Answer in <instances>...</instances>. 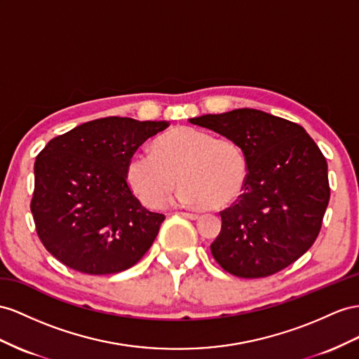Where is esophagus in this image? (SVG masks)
Segmentation results:
<instances>
[{"label":"esophagus","instance_id":"1","mask_svg":"<svg viewBox=\"0 0 359 359\" xmlns=\"http://www.w3.org/2000/svg\"><path fill=\"white\" fill-rule=\"evenodd\" d=\"M180 215H183L185 218H189V219H198L200 218L198 214H192V212H180Z\"/></svg>","mask_w":359,"mask_h":359}]
</instances>
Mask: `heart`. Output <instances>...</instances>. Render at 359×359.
Wrapping results in <instances>:
<instances>
[{"mask_svg":"<svg viewBox=\"0 0 359 359\" xmlns=\"http://www.w3.org/2000/svg\"><path fill=\"white\" fill-rule=\"evenodd\" d=\"M154 152L135 153L127 182L147 208L161 206L180 183V200L206 209H223L241 196L247 161L240 145L194 127H177L162 135Z\"/></svg>","mask_w":359,"mask_h":359,"instance_id":"heart-1","label":"heart"}]
</instances>
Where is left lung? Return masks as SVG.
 <instances>
[{"label": "left lung", "instance_id": "obj_1", "mask_svg": "<svg viewBox=\"0 0 359 359\" xmlns=\"http://www.w3.org/2000/svg\"><path fill=\"white\" fill-rule=\"evenodd\" d=\"M206 127L241 147L243 194L222 214L214 259L238 278H265L297 261L318 236L329 203L327 163L302 126L256 109L201 115Z\"/></svg>", "mask_w": 359, "mask_h": 359}]
</instances>
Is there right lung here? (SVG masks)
<instances>
[{
	"label": "right lung",
	"mask_w": 359,
	"mask_h": 359,
	"mask_svg": "<svg viewBox=\"0 0 359 359\" xmlns=\"http://www.w3.org/2000/svg\"><path fill=\"white\" fill-rule=\"evenodd\" d=\"M167 121L107 116L45 145L34 162L32 214L54 258L86 274L130 269L150 249L165 215L147 210L127 183L135 151Z\"/></svg>",
	"instance_id": "1"
}]
</instances>
